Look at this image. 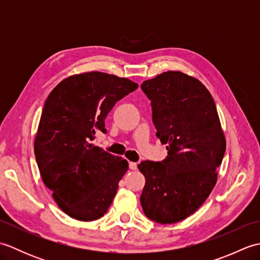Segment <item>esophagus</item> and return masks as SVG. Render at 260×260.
I'll use <instances>...</instances> for the list:
<instances>
[{
  "label": "esophagus",
  "mask_w": 260,
  "mask_h": 260,
  "mask_svg": "<svg viewBox=\"0 0 260 260\" xmlns=\"http://www.w3.org/2000/svg\"><path fill=\"white\" fill-rule=\"evenodd\" d=\"M129 169L131 170H136L137 169V163H135V162H129Z\"/></svg>",
  "instance_id": "34e87169"
}]
</instances>
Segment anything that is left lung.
Masks as SVG:
<instances>
[{
    "label": "left lung",
    "mask_w": 260,
    "mask_h": 260,
    "mask_svg": "<svg viewBox=\"0 0 260 260\" xmlns=\"http://www.w3.org/2000/svg\"><path fill=\"white\" fill-rule=\"evenodd\" d=\"M141 89L151 101L156 136L168 144V156L137 165L146 180L140 201L148 219L175 223L211 193L224 156V135L212 96L193 77L168 71L145 80Z\"/></svg>",
    "instance_id": "left-lung-1"
}]
</instances>
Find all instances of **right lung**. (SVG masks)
Segmentation results:
<instances>
[{"label":"right lung","instance_id":"add662e5","mask_svg":"<svg viewBox=\"0 0 260 260\" xmlns=\"http://www.w3.org/2000/svg\"><path fill=\"white\" fill-rule=\"evenodd\" d=\"M139 85L98 71L75 75L46 99L35 142L43 183L64 213L92 221L107 212L128 162L95 146L115 104Z\"/></svg>","mask_w":260,"mask_h":260}]
</instances>
